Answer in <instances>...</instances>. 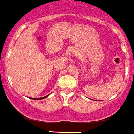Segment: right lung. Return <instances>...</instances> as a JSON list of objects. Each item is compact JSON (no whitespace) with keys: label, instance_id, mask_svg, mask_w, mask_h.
<instances>
[{"label":"right lung","instance_id":"add662e5","mask_svg":"<svg viewBox=\"0 0 134 134\" xmlns=\"http://www.w3.org/2000/svg\"><path fill=\"white\" fill-rule=\"evenodd\" d=\"M50 94H49V95L45 96V97H40V98H32V97H29L30 99H33V100H41V99H45L46 98V97H47L48 96H49Z\"/></svg>","mask_w":134,"mask_h":134}]
</instances>
